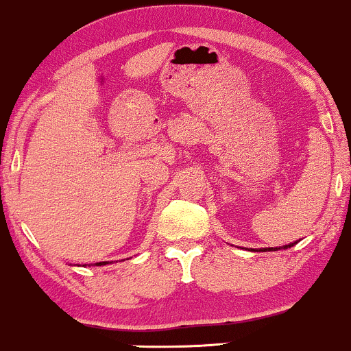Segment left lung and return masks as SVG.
Segmentation results:
<instances>
[{"label": "left lung", "instance_id": "8db88e82", "mask_svg": "<svg viewBox=\"0 0 351 351\" xmlns=\"http://www.w3.org/2000/svg\"><path fill=\"white\" fill-rule=\"evenodd\" d=\"M297 243H299V241H295V243H291V244H285V245H279V247H263V249H259V251H263V252H267V251H282V249L292 247V245H295ZM252 251H254V249H252Z\"/></svg>", "mask_w": 351, "mask_h": 351}]
</instances>
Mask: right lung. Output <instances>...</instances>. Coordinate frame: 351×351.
<instances>
[{
    "label": "right lung",
    "mask_w": 351,
    "mask_h": 351,
    "mask_svg": "<svg viewBox=\"0 0 351 351\" xmlns=\"http://www.w3.org/2000/svg\"><path fill=\"white\" fill-rule=\"evenodd\" d=\"M107 264H110V263H107V261H104V263H97V264H94V265H107Z\"/></svg>",
    "instance_id": "right-lung-1"
}]
</instances>
